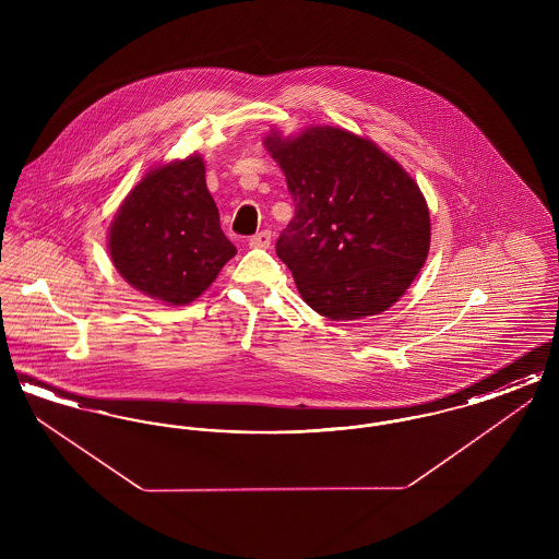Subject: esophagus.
I'll return each mask as SVG.
<instances>
[{
  "label": "esophagus",
  "mask_w": 559,
  "mask_h": 559,
  "mask_svg": "<svg viewBox=\"0 0 559 559\" xmlns=\"http://www.w3.org/2000/svg\"><path fill=\"white\" fill-rule=\"evenodd\" d=\"M270 233L267 230H262V233H258V235H253L251 239H249V247H253V249H267L270 247Z\"/></svg>",
  "instance_id": "obj_1"
}]
</instances>
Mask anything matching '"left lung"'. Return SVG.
Returning <instances> with one entry per match:
<instances>
[{
    "instance_id": "1",
    "label": "left lung",
    "mask_w": 559,
    "mask_h": 559,
    "mask_svg": "<svg viewBox=\"0 0 559 559\" xmlns=\"http://www.w3.org/2000/svg\"><path fill=\"white\" fill-rule=\"evenodd\" d=\"M295 215L276 240L304 301L331 320L381 314L426 264L429 210L415 180L374 142L314 126L272 132Z\"/></svg>"
}]
</instances>
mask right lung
I'll return each mask as SVG.
<instances>
[{
    "mask_svg": "<svg viewBox=\"0 0 559 559\" xmlns=\"http://www.w3.org/2000/svg\"><path fill=\"white\" fill-rule=\"evenodd\" d=\"M117 272L133 289L169 306L205 292L237 247L219 228L199 155L148 171L121 203L108 230Z\"/></svg>",
    "mask_w": 559,
    "mask_h": 559,
    "instance_id": "obj_1",
    "label": "right lung"
}]
</instances>
